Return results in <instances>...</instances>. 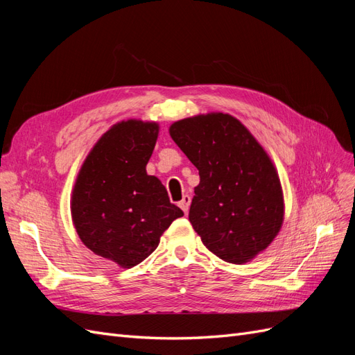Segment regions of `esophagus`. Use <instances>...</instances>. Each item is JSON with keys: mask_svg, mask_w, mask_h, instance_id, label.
Segmentation results:
<instances>
[{"mask_svg": "<svg viewBox=\"0 0 355 355\" xmlns=\"http://www.w3.org/2000/svg\"><path fill=\"white\" fill-rule=\"evenodd\" d=\"M189 204H191V197L188 196V194H185L184 196V198H182L180 201H179V207L184 210L185 213H188V210H189Z\"/></svg>", "mask_w": 355, "mask_h": 355, "instance_id": "esophagus-1", "label": "esophagus"}]
</instances>
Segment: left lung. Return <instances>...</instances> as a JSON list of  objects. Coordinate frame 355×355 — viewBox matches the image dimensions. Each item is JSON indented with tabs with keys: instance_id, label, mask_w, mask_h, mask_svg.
<instances>
[{
	"instance_id": "8db88e82",
	"label": "left lung",
	"mask_w": 355,
	"mask_h": 355,
	"mask_svg": "<svg viewBox=\"0 0 355 355\" xmlns=\"http://www.w3.org/2000/svg\"><path fill=\"white\" fill-rule=\"evenodd\" d=\"M170 136L198 168L189 222L220 259L245 263L275 239L284 218L280 179L252 133L232 115L176 121Z\"/></svg>"
}]
</instances>
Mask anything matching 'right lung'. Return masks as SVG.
I'll list each match as a JSON object with an SVG mask.
<instances>
[{"label": "right lung", "mask_w": 355, "mask_h": 355, "mask_svg": "<svg viewBox=\"0 0 355 355\" xmlns=\"http://www.w3.org/2000/svg\"><path fill=\"white\" fill-rule=\"evenodd\" d=\"M157 136V123L115 124L93 146L73 187L72 220L81 241L123 268L146 259L170 223L184 216L146 173Z\"/></svg>", "instance_id": "add662e5"}]
</instances>
